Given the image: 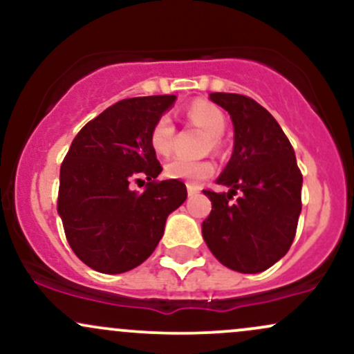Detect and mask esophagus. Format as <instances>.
<instances>
[{
  "label": "esophagus",
  "instance_id": "1",
  "mask_svg": "<svg viewBox=\"0 0 354 354\" xmlns=\"http://www.w3.org/2000/svg\"><path fill=\"white\" fill-rule=\"evenodd\" d=\"M198 193H200V189H198L196 186H188V196H189V198L196 196Z\"/></svg>",
  "mask_w": 354,
  "mask_h": 354
}]
</instances>
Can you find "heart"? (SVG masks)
Wrapping results in <instances>:
<instances>
[{
	"label": "heart",
	"mask_w": 354,
	"mask_h": 354,
	"mask_svg": "<svg viewBox=\"0 0 354 354\" xmlns=\"http://www.w3.org/2000/svg\"><path fill=\"white\" fill-rule=\"evenodd\" d=\"M186 116L191 123L200 126L209 135L211 148H218L219 136L226 129V116L218 106L208 103V101H194L191 106L186 109ZM174 128L173 118L168 113H163L154 120L149 129V145L158 154L171 153L174 141ZM214 173V165L209 160H185V158H173L165 165V174L173 180H183L191 186L200 185L203 180L209 178Z\"/></svg>",
	"instance_id": "b5f03b06"
}]
</instances>
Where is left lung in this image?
<instances>
[{
	"label": "left lung",
	"instance_id": "left-lung-1",
	"mask_svg": "<svg viewBox=\"0 0 354 354\" xmlns=\"http://www.w3.org/2000/svg\"><path fill=\"white\" fill-rule=\"evenodd\" d=\"M209 100L230 113L234 149L216 181L231 189H203L213 205L203 221V238L221 265L259 273L281 259L293 243L303 174L290 140L261 104L236 93H211Z\"/></svg>",
	"mask_w": 354,
	"mask_h": 354
}]
</instances>
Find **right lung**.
<instances>
[{
  "label": "right lung",
  "mask_w": 354,
  "mask_h": 354,
  "mask_svg": "<svg viewBox=\"0 0 354 354\" xmlns=\"http://www.w3.org/2000/svg\"><path fill=\"white\" fill-rule=\"evenodd\" d=\"M174 100L118 101L80 129L61 163L58 213L71 250L91 270L116 274L140 266L188 196L185 183L156 180L163 168L149 145L154 120ZM143 176L145 189L136 194L129 183Z\"/></svg>",
  "instance_id": "add662e5"
}]
</instances>
